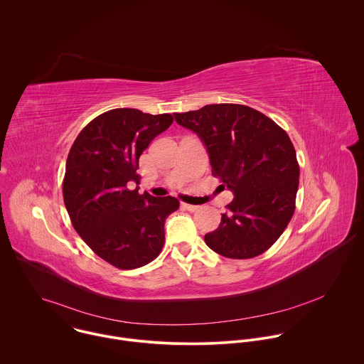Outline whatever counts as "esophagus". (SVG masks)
I'll return each instance as SVG.
<instances>
[{
    "mask_svg": "<svg viewBox=\"0 0 364 364\" xmlns=\"http://www.w3.org/2000/svg\"><path fill=\"white\" fill-rule=\"evenodd\" d=\"M182 206L186 208L188 211H192V213H193V211H198V210H199V206H196V205H188V203H182Z\"/></svg>",
    "mask_w": 364,
    "mask_h": 364,
    "instance_id": "34e87169",
    "label": "esophagus"
}]
</instances>
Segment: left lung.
Wrapping results in <instances>:
<instances>
[{
    "label": "left lung",
    "instance_id": "8db88e82",
    "mask_svg": "<svg viewBox=\"0 0 364 364\" xmlns=\"http://www.w3.org/2000/svg\"><path fill=\"white\" fill-rule=\"evenodd\" d=\"M173 117L198 134L213 175L234 195L220 225L205 235L208 248L231 259L263 254L294 213L300 168L287 133L245 105H206Z\"/></svg>",
    "mask_w": 364,
    "mask_h": 364
}]
</instances>
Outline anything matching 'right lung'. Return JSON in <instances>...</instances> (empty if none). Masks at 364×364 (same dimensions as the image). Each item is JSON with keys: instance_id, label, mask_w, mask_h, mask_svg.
Returning a JSON list of instances; mask_svg holds the SVG:
<instances>
[{"instance_id": "right-lung-1", "label": "right lung", "mask_w": 364, "mask_h": 364, "mask_svg": "<svg viewBox=\"0 0 364 364\" xmlns=\"http://www.w3.org/2000/svg\"><path fill=\"white\" fill-rule=\"evenodd\" d=\"M172 122L168 113L112 109L82 129L68 153L63 198L73 227L98 257L119 269L156 259L165 241V218L179 208L172 196L127 188L139 183L141 153Z\"/></svg>"}]
</instances>
